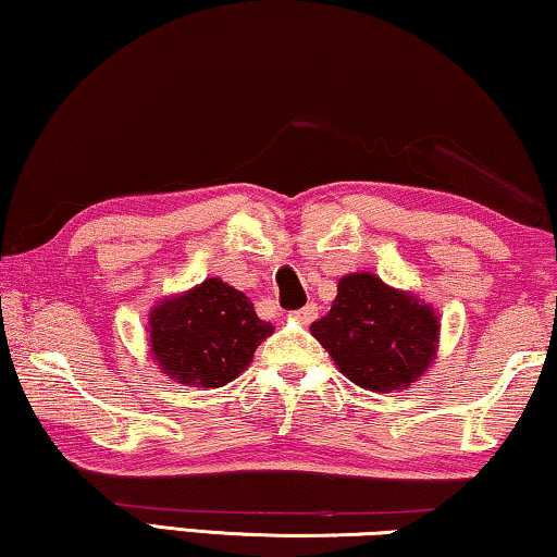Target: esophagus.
Returning <instances> with one entry per match:
<instances>
[{
	"label": "esophagus",
	"instance_id": "1",
	"mask_svg": "<svg viewBox=\"0 0 557 557\" xmlns=\"http://www.w3.org/2000/svg\"><path fill=\"white\" fill-rule=\"evenodd\" d=\"M294 317H296L298 321H301V324H311V321L319 317V306L313 304V301L306 304V306H301V309H298V311H294Z\"/></svg>",
	"mask_w": 557,
	"mask_h": 557
}]
</instances>
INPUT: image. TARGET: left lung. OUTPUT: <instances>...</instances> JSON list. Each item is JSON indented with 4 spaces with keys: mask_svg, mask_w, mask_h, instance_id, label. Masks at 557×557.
<instances>
[{
    "mask_svg": "<svg viewBox=\"0 0 557 557\" xmlns=\"http://www.w3.org/2000/svg\"><path fill=\"white\" fill-rule=\"evenodd\" d=\"M437 317L414 296L394 292L372 273L338 281L332 311L311 334L354 384L392 392L412 384L437 349Z\"/></svg>",
    "mask_w": 557,
    "mask_h": 557,
    "instance_id": "obj_1",
    "label": "left lung"
}]
</instances>
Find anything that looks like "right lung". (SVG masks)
I'll use <instances>...</instances> for the list:
<instances>
[{
    "mask_svg": "<svg viewBox=\"0 0 557 557\" xmlns=\"http://www.w3.org/2000/svg\"><path fill=\"white\" fill-rule=\"evenodd\" d=\"M271 332L248 296L219 278L203 281L150 313L152 357L181 384H228Z\"/></svg>",
    "mask_w": 557,
    "mask_h": 557,
    "instance_id": "add662e5",
    "label": "right lung"
}]
</instances>
